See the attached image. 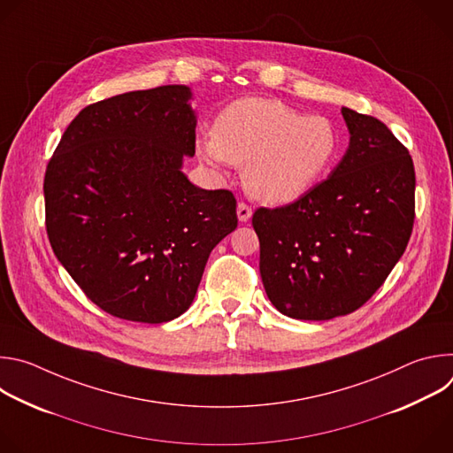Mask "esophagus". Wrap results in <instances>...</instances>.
Here are the masks:
<instances>
[{"label": "esophagus", "mask_w": 453, "mask_h": 453, "mask_svg": "<svg viewBox=\"0 0 453 453\" xmlns=\"http://www.w3.org/2000/svg\"><path fill=\"white\" fill-rule=\"evenodd\" d=\"M236 213H238V220H240V222H247V220L252 217V208L247 206L245 203H238Z\"/></svg>", "instance_id": "34e87169"}]
</instances>
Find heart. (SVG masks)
<instances>
[{"mask_svg": "<svg viewBox=\"0 0 453 453\" xmlns=\"http://www.w3.org/2000/svg\"><path fill=\"white\" fill-rule=\"evenodd\" d=\"M339 154L332 119L274 98H240L220 111L213 134L197 140L210 166H243V184L257 201L285 204L325 179Z\"/></svg>", "mask_w": 453, "mask_h": 453, "instance_id": "b5f03b06", "label": "heart"}]
</instances>
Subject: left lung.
<instances>
[{"instance_id":"1","label":"left lung","mask_w":453,"mask_h":453,"mask_svg":"<svg viewBox=\"0 0 453 453\" xmlns=\"http://www.w3.org/2000/svg\"><path fill=\"white\" fill-rule=\"evenodd\" d=\"M349 147L328 179L281 208H257L260 274L292 319L358 310L398 264L414 226L416 172L380 119L342 107Z\"/></svg>"}]
</instances>
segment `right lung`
Segmentation results:
<instances>
[{
    "instance_id": "1",
    "label": "right lung",
    "mask_w": 453,
    "mask_h": 453,
    "mask_svg": "<svg viewBox=\"0 0 453 453\" xmlns=\"http://www.w3.org/2000/svg\"><path fill=\"white\" fill-rule=\"evenodd\" d=\"M186 86L131 91L84 107L44 173L57 260L112 317L159 325L184 313L213 247L236 229L229 189L180 172L196 154Z\"/></svg>"
}]
</instances>
